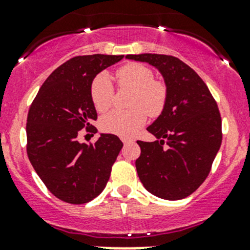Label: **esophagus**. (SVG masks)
I'll return each mask as SVG.
<instances>
[{
    "label": "esophagus",
    "mask_w": 250,
    "mask_h": 250,
    "mask_svg": "<svg viewBox=\"0 0 250 250\" xmlns=\"http://www.w3.org/2000/svg\"><path fill=\"white\" fill-rule=\"evenodd\" d=\"M121 139H122V142H123V144H125H125H127V143H130L129 139H127V138H121Z\"/></svg>",
    "instance_id": "esophagus-1"
}]
</instances>
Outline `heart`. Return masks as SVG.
Masks as SVG:
<instances>
[{
    "label": "heart",
    "mask_w": 250,
    "mask_h": 250,
    "mask_svg": "<svg viewBox=\"0 0 250 250\" xmlns=\"http://www.w3.org/2000/svg\"><path fill=\"white\" fill-rule=\"evenodd\" d=\"M117 80L122 87L132 90L129 111H112L100 121L104 132L122 137H129L146 123L149 116H158L167 101V87L162 81L154 80L149 67L138 62L123 65L117 71ZM92 104L97 112L104 113L112 106L113 86L106 72H100L92 80L90 88Z\"/></svg>",
    "instance_id": "b5f03b06"
}]
</instances>
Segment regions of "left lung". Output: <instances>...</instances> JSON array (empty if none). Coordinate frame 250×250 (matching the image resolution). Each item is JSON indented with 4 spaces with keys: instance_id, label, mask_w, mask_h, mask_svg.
<instances>
[{
    "instance_id": "left-lung-1",
    "label": "left lung",
    "mask_w": 250,
    "mask_h": 250,
    "mask_svg": "<svg viewBox=\"0 0 250 250\" xmlns=\"http://www.w3.org/2000/svg\"><path fill=\"white\" fill-rule=\"evenodd\" d=\"M148 62L162 74L167 101L146 129L157 141L137 143V172L144 188L164 200H181L208 175L222 142V122L206 83L188 65L170 55H125Z\"/></svg>"
}]
</instances>
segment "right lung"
<instances>
[{"instance_id": "obj_1", "label": "right lung", "mask_w": 250, "mask_h": 250, "mask_svg": "<svg viewBox=\"0 0 250 250\" xmlns=\"http://www.w3.org/2000/svg\"><path fill=\"white\" fill-rule=\"evenodd\" d=\"M123 55L75 57L51 72L30 104L27 118V153L48 190L62 201L90 202L106 188L123 143L100 133L95 144L80 143L83 128L97 120L90 88L92 80Z\"/></svg>"}]
</instances>
